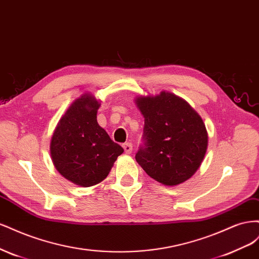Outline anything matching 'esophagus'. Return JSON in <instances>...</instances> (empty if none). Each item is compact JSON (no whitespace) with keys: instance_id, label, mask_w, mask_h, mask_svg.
<instances>
[{"instance_id":"34e87169","label":"esophagus","mask_w":259,"mask_h":259,"mask_svg":"<svg viewBox=\"0 0 259 259\" xmlns=\"http://www.w3.org/2000/svg\"><path fill=\"white\" fill-rule=\"evenodd\" d=\"M123 149H124L125 153H126V154H131L132 151H133V145H132L131 143L124 144V145H123Z\"/></svg>"}]
</instances>
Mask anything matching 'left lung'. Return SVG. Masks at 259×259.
<instances>
[{"mask_svg":"<svg viewBox=\"0 0 259 259\" xmlns=\"http://www.w3.org/2000/svg\"><path fill=\"white\" fill-rule=\"evenodd\" d=\"M135 104L145 117V144L136 153L137 163L162 185L185 183L206 153L208 135L202 117L185 99L165 91L138 96Z\"/></svg>","mask_w":259,"mask_h":259,"instance_id":"left-lung-1","label":"left lung"}]
</instances>
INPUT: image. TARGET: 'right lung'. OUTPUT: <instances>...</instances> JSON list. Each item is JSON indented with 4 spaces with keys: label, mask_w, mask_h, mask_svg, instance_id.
Masks as SVG:
<instances>
[{
    "label": "right lung",
    "mask_w": 259,
    "mask_h": 259,
    "mask_svg": "<svg viewBox=\"0 0 259 259\" xmlns=\"http://www.w3.org/2000/svg\"><path fill=\"white\" fill-rule=\"evenodd\" d=\"M99 100L85 93L60 117L51 139L55 167L69 182L80 187L95 186L108 176L123 148L99 126Z\"/></svg>",
    "instance_id": "1"
}]
</instances>
